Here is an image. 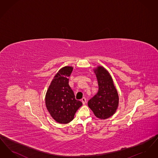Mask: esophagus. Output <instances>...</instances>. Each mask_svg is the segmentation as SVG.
<instances>
[{
	"mask_svg": "<svg viewBox=\"0 0 158 158\" xmlns=\"http://www.w3.org/2000/svg\"><path fill=\"white\" fill-rule=\"evenodd\" d=\"M82 102L83 104L85 105V103H86V98H83L82 99Z\"/></svg>",
	"mask_w": 158,
	"mask_h": 158,
	"instance_id": "obj_1",
	"label": "esophagus"
}]
</instances>
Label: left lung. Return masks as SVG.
<instances>
[{
    "mask_svg": "<svg viewBox=\"0 0 158 158\" xmlns=\"http://www.w3.org/2000/svg\"><path fill=\"white\" fill-rule=\"evenodd\" d=\"M98 81V93L88 101V105L94 115L99 119L110 118L116 112L119 97L108 71L101 66L94 69Z\"/></svg>",
    "mask_w": 158,
    "mask_h": 158,
    "instance_id": "8db88e82",
    "label": "left lung"
}]
</instances>
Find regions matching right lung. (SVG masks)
Instances as JSON below:
<instances>
[{"label": "right lung", "mask_w": 158, "mask_h": 158, "mask_svg": "<svg viewBox=\"0 0 158 158\" xmlns=\"http://www.w3.org/2000/svg\"><path fill=\"white\" fill-rule=\"evenodd\" d=\"M73 68L64 66L54 76L46 92V108L56 122L67 124L74 118L77 110L82 105L75 99L69 85V79Z\"/></svg>", "instance_id": "1"}]
</instances>
